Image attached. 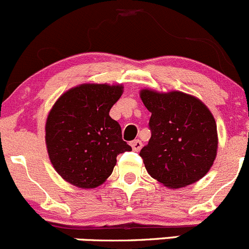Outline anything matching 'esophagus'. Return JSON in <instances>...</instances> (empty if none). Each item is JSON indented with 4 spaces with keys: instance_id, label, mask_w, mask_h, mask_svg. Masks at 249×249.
I'll list each match as a JSON object with an SVG mask.
<instances>
[{
    "instance_id": "esophagus-1",
    "label": "esophagus",
    "mask_w": 249,
    "mask_h": 249,
    "mask_svg": "<svg viewBox=\"0 0 249 249\" xmlns=\"http://www.w3.org/2000/svg\"><path fill=\"white\" fill-rule=\"evenodd\" d=\"M130 145H131V148L135 150V152H139L141 148H142V142H141L140 140H135L130 143Z\"/></svg>"
}]
</instances>
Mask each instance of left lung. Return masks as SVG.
<instances>
[{
  "label": "left lung",
  "mask_w": 249,
  "mask_h": 249,
  "mask_svg": "<svg viewBox=\"0 0 249 249\" xmlns=\"http://www.w3.org/2000/svg\"><path fill=\"white\" fill-rule=\"evenodd\" d=\"M140 97L152 113V137L141 149L150 177L170 189L201 179L217 157V124L208 107L193 95L142 89Z\"/></svg>",
  "instance_id": "8db88e82"
}]
</instances>
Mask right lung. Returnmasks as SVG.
<instances>
[{"mask_svg":"<svg viewBox=\"0 0 249 249\" xmlns=\"http://www.w3.org/2000/svg\"><path fill=\"white\" fill-rule=\"evenodd\" d=\"M123 91V84L84 83L65 91L48 113V155L70 184L99 187L112 175L117 155L131 150L122 139L120 125L109 117Z\"/></svg>","mask_w":249,"mask_h":249,"instance_id":"add662e5","label":"right lung"}]
</instances>
